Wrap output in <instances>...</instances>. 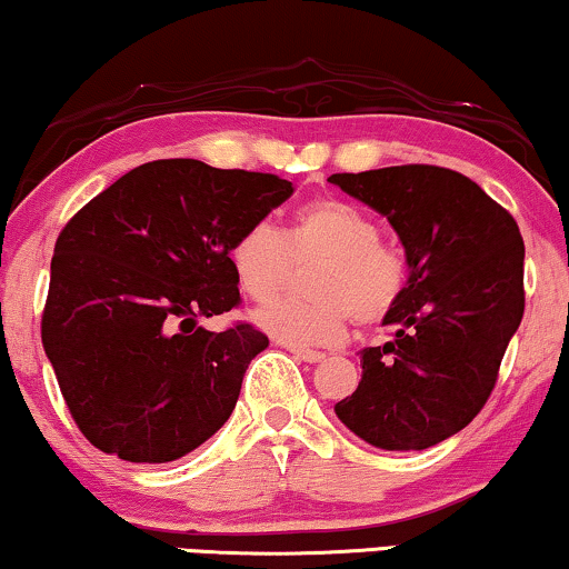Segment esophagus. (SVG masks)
Segmentation results:
<instances>
[{"mask_svg":"<svg viewBox=\"0 0 569 569\" xmlns=\"http://www.w3.org/2000/svg\"><path fill=\"white\" fill-rule=\"evenodd\" d=\"M291 350V353L296 356V358H301V361H307V363H319V361H325V353H319V350H309V348H288Z\"/></svg>","mask_w":569,"mask_h":569,"instance_id":"1","label":"esophagus"}]
</instances>
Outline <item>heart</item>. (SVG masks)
<instances>
[{"label": "heart", "mask_w": 569, "mask_h": 569, "mask_svg": "<svg viewBox=\"0 0 569 569\" xmlns=\"http://www.w3.org/2000/svg\"><path fill=\"white\" fill-rule=\"evenodd\" d=\"M309 268V299L276 301L254 315L260 330L288 348L332 346L350 319L373 325L402 299L410 262L402 247L379 237L371 216L340 198H319L291 216L283 234L252 223L234 239L229 266L247 299L266 303L283 291L293 266Z\"/></svg>", "instance_id": "1"}]
</instances>
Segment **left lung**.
Wrapping results in <instances>:
<instances>
[{
	"label": "left lung",
	"instance_id": "8db88e82",
	"mask_svg": "<svg viewBox=\"0 0 569 569\" xmlns=\"http://www.w3.org/2000/svg\"><path fill=\"white\" fill-rule=\"evenodd\" d=\"M330 182L387 216L410 262L383 317L391 340L361 353L363 379L335 405L358 438L422 451L477 418L523 319V237L467 174L436 164L340 172Z\"/></svg>",
	"mask_w": 569,
	"mask_h": 569
}]
</instances>
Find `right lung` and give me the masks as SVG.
<instances>
[{
	"instance_id": "obj_1",
	"label": "right lung",
	"mask_w": 569,
	"mask_h": 569,
	"mask_svg": "<svg viewBox=\"0 0 569 569\" xmlns=\"http://www.w3.org/2000/svg\"><path fill=\"white\" fill-rule=\"evenodd\" d=\"M293 193L278 174L157 159L67 221L41 319L48 361L77 428L123 461L164 463L206 443L234 410L268 338L237 322L229 250Z\"/></svg>"
}]
</instances>
